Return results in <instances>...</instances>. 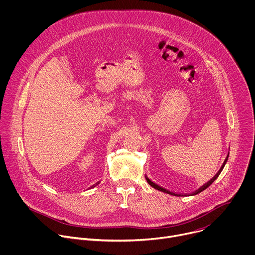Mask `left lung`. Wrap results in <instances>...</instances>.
Listing matches in <instances>:
<instances>
[{
    "label": "left lung",
    "mask_w": 255,
    "mask_h": 255,
    "mask_svg": "<svg viewBox=\"0 0 255 255\" xmlns=\"http://www.w3.org/2000/svg\"><path fill=\"white\" fill-rule=\"evenodd\" d=\"M227 160H228V156H227V158L225 159V161H224V163H223V165L221 166V168H220V170L218 171V173L210 180V181H208V183L204 186V187H202L201 189H199L197 192H195L193 195H197V194H199V193H201V192H203L204 190H206L208 187H210V185H212V183L213 181L219 176V174H220V172L222 171V169L224 168V166H225V164H226V162H227ZM145 178H146V180H147V183L152 187V188H154V189H156V190H158V191H160V192H163V193H166V194H169V195H172V196H177V197H183V196H185V195H178V194H174V193H172V192H169V191H167V190H165V189H163V188H161V187H159L158 185H156V184H154L152 180H150L147 176H145Z\"/></svg>",
    "instance_id": "left-lung-1"
}]
</instances>
